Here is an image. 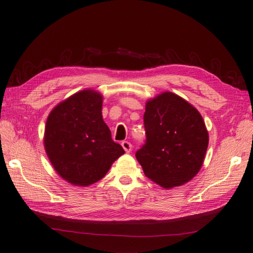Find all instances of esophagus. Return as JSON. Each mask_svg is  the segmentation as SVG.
<instances>
[{"instance_id":"34e87169","label":"esophagus","mask_w":253,"mask_h":253,"mask_svg":"<svg viewBox=\"0 0 253 253\" xmlns=\"http://www.w3.org/2000/svg\"><path fill=\"white\" fill-rule=\"evenodd\" d=\"M122 147H123V149L125 150V151H126L127 153H129V152L131 151V148H132L131 143L128 142V141H123V142H122Z\"/></svg>"}]
</instances>
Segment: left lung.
I'll use <instances>...</instances> for the list:
<instances>
[{
  "label": "left lung",
  "instance_id": "obj_1",
  "mask_svg": "<svg viewBox=\"0 0 253 253\" xmlns=\"http://www.w3.org/2000/svg\"><path fill=\"white\" fill-rule=\"evenodd\" d=\"M146 142L136 152L148 178L166 189L184 185L200 170L209 133L200 113L173 92L146 104Z\"/></svg>",
  "mask_w": 253,
  "mask_h": 253
}]
</instances>
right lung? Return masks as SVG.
Masks as SVG:
<instances>
[{"label":"right lung","instance_id":"add662e5","mask_svg":"<svg viewBox=\"0 0 253 253\" xmlns=\"http://www.w3.org/2000/svg\"><path fill=\"white\" fill-rule=\"evenodd\" d=\"M103 96L83 90L57 104L46 120L45 152L63 179L90 186L103 178L125 153L102 118Z\"/></svg>","mask_w":253,"mask_h":253}]
</instances>
